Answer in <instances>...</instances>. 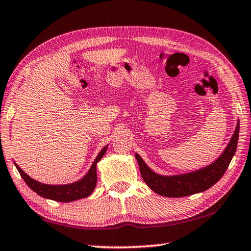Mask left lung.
Here are the masks:
<instances>
[{
	"label": "left lung",
	"mask_w": 251,
	"mask_h": 251,
	"mask_svg": "<svg viewBox=\"0 0 251 251\" xmlns=\"http://www.w3.org/2000/svg\"><path fill=\"white\" fill-rule=\"evenodd\" d=\"M238 137H239V122H238L235 133H233L227 148L217 160L208 165L207 167L193 173L184 174V175H157L156 173L148 168L141 156L136 154L135 157L137 159L139 171H141L144 181L156 194L160 195V196L173 198L189 196V195L205 192L223 177L236 152Z\"/></svg>",
	"instance_id": "left-lung-1"
}]
</instances>
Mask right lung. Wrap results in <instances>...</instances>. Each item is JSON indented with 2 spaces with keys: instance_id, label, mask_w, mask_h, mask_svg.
<instances>
[{
  "instance_id": "obj_1",
  "label": "right lung",
  "mask_w": 251,
  "mask_h": 251,
  "mask_svg": "<svg viewBox=\"0 0 251 251\" xmlns=\"http://www.w3.org/2000/svg\"><path fill=\"white\" fill-rule=\"evenodd\" d=\"M107 150V146H105L103 150L100 151V154L97 155L96 159L93 163L92 167L88 173L83 177L82 179L73 182L70 185H45L34 180L33 178L26 175L22 169L19 167V165L15 164V167L18 168L21 177L23 178L24 181L26 182V185L34 190L37 195H40L41 197L52 199V201H62V202H69L73 201H77L80 198H85L93 193V190L95 189L97 176H96V164L101 159V157L104 156Z\"/></svg>"
}]
</instances>
